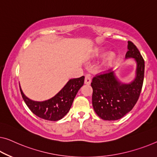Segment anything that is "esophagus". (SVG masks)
Returning <instances> with one entry per match:
<instances>
[{"instance_id":"obj_1","label":"esophagus","mask_w":157,"mask_h":157,"mask_svg":"<svg viewBox=\"0 0 157 157\" xmlns=\"http://www.w3.org/2000/svg\"><path fill=\"white\" fill-rule=\"evenodd\" d=\"M91 82H92V79H91L90 75H86L85 78V85H90L91 84Z\"/></svg>"}]
</instances>
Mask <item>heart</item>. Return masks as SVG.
<instances>
[{
	"label": "heart",
	"instance_id": "heart-1",
	"mask_svg": "<svg viewBox=\"0 0 157 157\" xmlns=\"http://www.w3.org/2000/svg\"><path fill=\"white\" fill-rule=\"evenodd\" d=\"M103 53H104V50H102V49H99V50H97V51H95V53L93 54V57L94 58H99L101 56ZM115 58H116V56L113 53H109L108 55L106 58H105V59L104 60V61L102 63V65L101 66L104 69H107L109 68L112 65H113L114 60H115Z\"/></svg>",
	"mask_w": 157,
	"mask_h": 157
}]
</instances>
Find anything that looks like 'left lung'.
Masks as SVG:
<instances>
[{"label": "left lung", "mask_w": 157, "mask_h": 157, "mask_svg": "<svg viewBox=\"0 0 157 157\" xmlns=\"http://www.w3.org/2000/svg\"><path fill=\"white\" fill-rule=\"evenodd\" d=\"M125 58H133L137 63L136 77L130 84H123L113 72L99 73L94 77L92 106L96 113L103 120H118L132 109L139 99L144 81V60L136 46L128 41Z\"/></svg>", "instance_id": "8db88e82"}]
</instances>
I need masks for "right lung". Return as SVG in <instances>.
Returning <instances> with one entry per match:
<instances>
[{
  "label": "right lung",
  "instance_id": "obj_1",
  "mask_svg": "<svg viewBox=\"0 0 157 157\" xmlns=\"http://www.w3.org/2000/svg\"><path fill=\"white\" fill-rule=\"evenodd\" d=\"M85 77L71 79L64 87L51 99L44 101H34L28 99L20 86L21 94L31 111L42 119L56 121L63 118L70 111L78 90L84 85Z\"/></svg>",
  "mask_w": 157,
  "mask_h": 157
}]
</instances>
